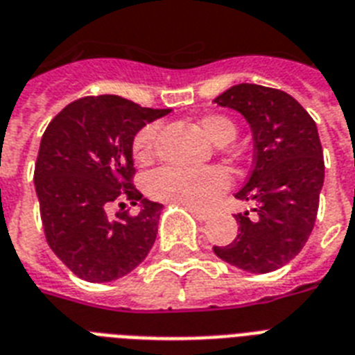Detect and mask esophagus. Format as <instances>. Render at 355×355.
<instances>
[{
  "label": "esophagus",
  "instance_id": "esophagus-1",
  "mask_svg": "<svg viewBox=\"0 0 355 355\" xmlns=\"http://www.w3.org/2000/svg\"><path fill=\"white\" fill-rule=\"evenodd\" d=\"M188 210L193 214L197 219H200V221H206L208 217H210V211H206V210H200V208H193V206H188Z\"/></svg>",
  "mask_w": 355,
  "mask_h": 355
}]
</instances>
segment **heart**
I'll return each mask as SVG.
<instances>
[{"label": "heart", "mask_w": 355, "mask_h": 355, "mask_svg": "<svg viewBox=\"0 0 355 355\" xmlns=\"http://www.w3.org/2000/svg\"><path fill=\"white\" fill-rule=\"evenodd\" d=\"M205 136L217 147L228 145L236 138L237 127L225 114H206L197 121ZM160 125L149 123L139 128L132 139L134 160L139 166H149L155 160ZM228 173L223 167H208L200 171L182 167H164L149 178V193L158 200L175 205L208 208L228 188Z\"/></svg>", "instance_id": "obj_1"}]
</instances>
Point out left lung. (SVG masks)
<instances>
[{
    "label": "left lung",
    "instance_id": "obj_1",
    "mask_svg": "<svg viewBox=\"0 0 355 355\" xmlns=\"http://www.w3.org/2000/svg\"><path fill=\"white\" fill-rule=\"evenodd\" d=\"M214 103L245 116L254 136V166L236 193L254 208L237 214V236L214 247L227 263L270 272L289 263L313 230L324 182L322 145L313 118L289 94L259 85H236Z\"/></svg>",
    "mask_w": 355,
    "mask_h": 355
}]
</instances>
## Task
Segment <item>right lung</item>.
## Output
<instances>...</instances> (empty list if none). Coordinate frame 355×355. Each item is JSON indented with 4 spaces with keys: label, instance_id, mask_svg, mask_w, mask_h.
Masks as SVG:
<instances>
[{
    "label": "right lung",
    "instance_id": "obj_1",
    "mask_svg": "<svg viewBox=\"0 0 355 355\" xmlns=\"http://www.w3.org/2000/svg\"><path fill=\"white\" fill-rule=\"evenodd\" d=\"M169 108L139 107L119 96L69 103L47 125L35 188L47 245L83 280L112 282L136 269L158 232L162 205L134 186L132 139ZM142 202L138 214H106L112 202Z\"/></svg>",
    "mask_w": 355,
    "mask_h": 355
}]
</instances>
